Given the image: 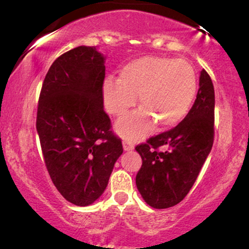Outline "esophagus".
Here are the masks:
<instances>
[{"label":"esophagus","mask_w":249,"mask_h":249,"mask_svg":"<svg viewBox=\"0 0 249 249\" xmlns=\"http://www.w3.org/2000/svg\"><path fill=\"white\" fill-rule=\"evenodd\" d=\"M124 151H131L134 150V144L128 141H124Z\"/></svg>","instance_id":"1"}]
</instances>
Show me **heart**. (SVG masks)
<instances>
[{
    "label": "heart",
    "mask_w": 249,
    "mask_h": 249,
    "mask_svg": "<svg viewBox=\"0 0 249 249\" xmlns=\"http://www.w3.org/2000/svg\"><path fill=\"white\" fill-rule=\"evenodd\" d=\"M198 83L193 67L185 60L168 57H142L128 63L120 77L103 86L106 111L121 117L136 104L141 109L122 118L117 131L124 140L146 137L156 124L167 130L179 124L195 104Z\"/></svg>",
    "instance_id": "obj_1"
}]
</instances>
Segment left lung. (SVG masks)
<instances>
[{
  "label": "left lung",
  "mask_w": 249,
  "mask_h": 249,
  "mask_svg": "<svg viewBox=\"0 0 249 249\" xmlns=\"http://www.w3.org/2000/svg\"><path fill=\"white\" fill-rule=\"evenodd\" d=\"M214 86L202 70L196 102L188 117L175 128L136 146L143 161L136 185L151 207H173L191 190L214 142ZM161 146L167 150L161 153L157 150Z\"/></svg>",
  "instance_id": "1"
}]
</instances>
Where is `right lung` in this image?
I'll return each instance as SVG.
<instances>
[{
  "instance_id": "add662e5",
  "label": "right lung",
  "mask_w": 249,
  "mask_h": 249,
  "mask_svg": "<svg viewBox=\"0 0 249 249\" xmlns=\"http://www.w3.org/2000/svg\"><path fill=\"white\" fill-rule=\"evenodd\" d=\"M104 63L95 47L67 51L50 66L38 98L44 163L60 195L76 206L91 205L103 195L124 152L103 108Z\"/></svg>"
}]
</instances>
